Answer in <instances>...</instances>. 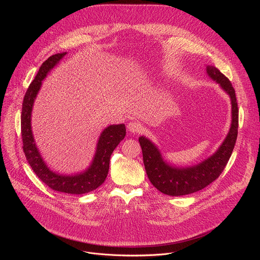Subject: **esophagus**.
Instances as JSON below:
<instances>
[{"instance_id":"1","label":"esophagus","mask_w":260,"mask_h":260,"mask_svg":"<svg viewBox=\"0 0 260 260\" xmlns=\"http://www.w3.org/2000/svg\"><path fill=\"white\" fill-rule=\"evenodd\" d=\"M141 128H142L141 124L137 121H131L127 124V129L129 133H139L141 131Z\"/></svg>"}]
</instances>
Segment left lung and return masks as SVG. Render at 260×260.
<instances>
[{
    "mask_svg": "<svg viewBox=\"0 0 260 260\" xmlns=\"http://www.w3.org/2000/svg\"><path fill=\"white\" fill-rule=\"evenodd\" d=\"M207 75L231 98L232 123L229 134L210 157L190 167H176L168 162L157 146L144 136L139 138L143 161L148 178L160 192L180 197L202 190L216 180L224 170L236 145L239 127V109L231 81L217 68L206 67Z\"/></svg>",
    "mask_w": 260,
    "mask_h": 260,
    "instance_id": "left-lung-1",
    "label": "left lung"
}]
</instances>
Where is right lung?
<instances>
[{
    "mask_svg": "<svg viewBox=\"0 0 260 260\" xmlns=\"http://www.w3.org/2000/svg\"><path fill=\"white\" fill-rule=\"evenodd\" d=\"M67 52L56 53L47 58L40 67L34 81L29 84L23 98L21 110V136L23 152L35 174L48 187L68 194H84L90 192L104 183L109 172L110 157L118 144L124 139L126 129L123 123L107 126L100 135L95 153L89 167L76 174H59L53 172L44 161L36 145L31 131V111L42 81L48 73L62 59Z\"/></svg>",
    "mask_w": 260,
    "mask_h": 260,
    "instance_id": "add662e5",
    "label": "right lung"
}]
</instances>
